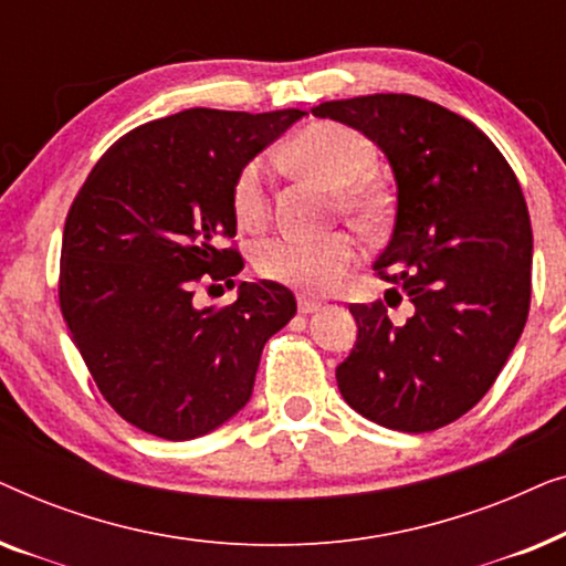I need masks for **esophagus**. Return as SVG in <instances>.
<instances>
[{
  "mask_svg": "<svg viewBox=\"0 0 566 566\" xmlns=\"http://www.w3.org/2000/svg\"><path fill=\"white\" fill-rule=\"evenodd\" d=\"M322 308V301L308 298V296H298V314H314Z\"/></svg>",
  "mask_w": 566,
  "mask_h": 566,
  "instance_id": "1",
  "label": "esophagus"
}]
</instances>
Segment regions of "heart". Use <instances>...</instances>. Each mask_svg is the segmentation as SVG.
Returning <instances> with one entry per match:
<instances>
[{
	"instance_id": "obj_1",
	"label": "heart",
	"mask_w": 566,
	"mask_h": 566,
	"mask_svg": "<svg viewBox=\"0 0 566 566\" xmlns=\"http://www.w3.org/2000/svg\"><path fill=\"white\" fill-rule=\"evenodd\" d=\"M285 157L306 175L337 188V200L347 213L363 221L381 216L384 192L363 177L374 167V146L360 130L343 123H314L293 138ZM268 167L262 159H252L234 182V213L242 227L252 229L268 219ZM358 258V239L345 231L327 237L275 234L258 244L254 268L268 281L324 293L343 281Z\"/></svg>"
}]
</instances>
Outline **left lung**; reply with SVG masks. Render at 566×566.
Wrapping results in <instances>:
<instances>
[{
	"label": "left lung",
	"instance_id": "left-lung-1",
	"mask_svg": "<svg viewBox=\"0 0 566 566\" xmlns=\"http://www.w3.org/2000/svg\"><path fill=\"white\" fill-rule=\"evenodd\" d=\"M312 113L360 130L389 159L397 213L374 268L409 301L405 322L384 301L350 304L358 339L337 366L339 394L389 430L443 428L490 391L528 319L533 231L521 182L474 123L430 99L366 95Z\"/></svg>",
	"mask_w": 566,
	"mask_h": 566
}]
</instances>
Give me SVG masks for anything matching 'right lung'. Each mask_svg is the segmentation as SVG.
I'll return each mask as SVG.
<instances>
[{"mask_svg": "<svg viewBox=\"0 0 566 566\" xmlns=\"http://www.w3.org/2000/svg\"><path fill=\"white\" fill-rule=\"evenodd\" d=\"M304 111L190 107L144 123L92 167L69 208L59 304L97 389L134 428L200 438L252 397L262 347L296 314L281 283H239L200 308L206 283L234 285V182ZM213 289V285H211Z\"/></svg>", "mask_w": 566, "mask_h": 566, "instance_id": "right-lung-1", "label": "right lung"}]
</instances>
